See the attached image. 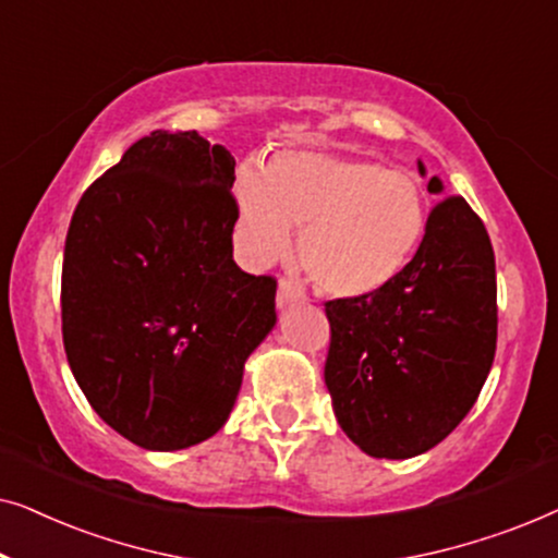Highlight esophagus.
Returning a JSON list of instances; mask_svg holds the SVG:
<instances>
[{"mask_svg":"<svg viewBox=\"0 0 558 558\" xmlns=\"http://www.w3.org/2000/svg\"><path fill=\"white\" fill-rule=\"evenodd\" d=\"M300 300H304L302 289L296 287L294 281L281 279L279 281V292H277V304H279V307H287V304H294V302H300Z\"/></svg>","mask_w":558,"mask_h":558,"instance_id":"34e87169","label":"esophagus"}]
</instances>
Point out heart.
<instances>
[{
  "label": "heart",
  "instance_id": "obj_1",
  "mask_svg": "<svg viewBox=\"0 0 558 558\" xmlns=\"http://www.w3.org/2000/svg\"><path fill=\"white\" fill-rule=\"evenodd\" d=\"M235 201L251 264L284 254L289 226L302 228L304 269L332 296H368L391 284L426 231V197L414 174L327 151H281L269 172L241 167Z\"/></svg>",
  "mask_w": 558,
  "mask_h": 558
}]
</instances>
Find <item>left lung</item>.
<instances>
[{"mask_svg": "<svg viewBox=\"0 0 558 558\" xmlns=\"http://www.w3.org/2000/svg\"><path fill=\"white\" fill-rule=\"evenodd\" d=\"M441 190L432 178L429 193ZM325 384L342 432L386 460L437 447L493 368L498 284L485 223L464 197H441L407 269L368 296L325 302Z\"/></svg>", "mask_w": 558, "mask_h": 558, "instance_id": "obj_1", "label": "left lung"}]
</instances>
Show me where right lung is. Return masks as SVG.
Returning <instances> with one entry per match:
<instances>
[{
  "label": "right lung",
  "instance_id": "obj_1",
  "mask_svg": "<svg viewBox=\"0 0 558 558\" xmlns=\"http://www.w3.org/2000/svg\"><path fill=\"white\" fill-rule=\"evenodd\" d=\"M233 180L226 147L159 129L75 205L60 281L68 365L136 447L172 452L213 437L277 323V279L233 262Z\"/></svg>",
  "mask_w": 558,
  "mask_h": 558
}]
</instances>
